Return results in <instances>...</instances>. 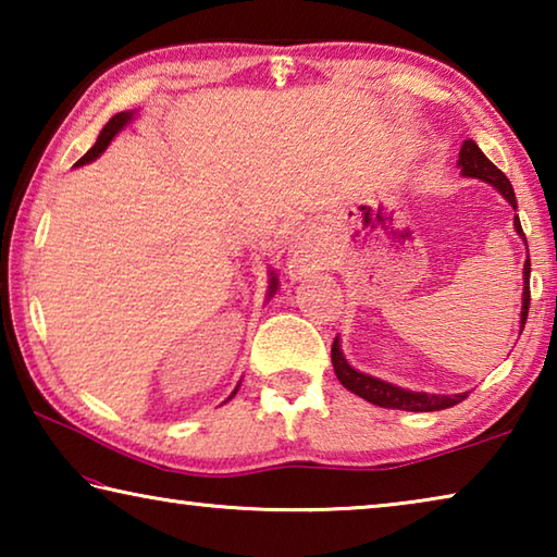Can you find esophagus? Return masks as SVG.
Masks as SVG:
<instances>
[{
	"label": "esophagus",
	"instance_id": "obj_1",
	"mask_svg": "<svg viewBox=\"0 0 557 557\" xmlns=\"http://www.w3.org/2000/svg\"><path fill=\"white\" fill-rule=\"evenodd\" d=\"M322 258V240L314 225H301L289 245V260L297 270L314 268Z\"/></svg>",
	"mask_w": 557,
	"mask_h": 557
}]
</instances>
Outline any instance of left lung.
<instances>
[{"label": "left lung", "instance_id": "left-lung-1", "mask_svg": "<svg viewBox=\"0 0 557 557\" xmlns=\"http://www.w3.org/2000/svg\"><path fill=\"white\" fill-rule=\"evenodd\" d=\"M457 166L461 169V176L479 178V182L494 186L496 191L502 194L508 203H511L513 211L518 209L511 182H508L502 169H496L492 162H488L486 154L482 152V149H479L474 139H465V145H461V149H459ZM513 228L525 243V235H523L518 215H513ZM528 305H531V258H525V262H523V299H521V322H518V324H521V329H518V332H523V326H525ZM332 363H334V373H336L338 383H342L346 391H351L354 395H358V398L379 405V408L408 410V412H435V410L451 408V405L461 403L469 395V393L437 395V393L408 391V388H400V385H393L388 381L375 379V375L356 371L354 366L346 361L338 336L334 338V344H332Z\"/></svg>", "mask_w": 557, "mask_h": 557}]
</instances>
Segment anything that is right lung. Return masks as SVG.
I'll list each match as a JSON object with an SVG mask.
<instances>
[{
  "instance_id": "1",
  "label": "right lung",
  "mask_w": 557,
  "mask_h": 557,
  "mask_svg": "<svg viewBox=\"0 0 557 557\" xmlns=\"http://www.w3.org/2000/svg\"><path fill=\"white\" fill-rule=\"evenodd\" d=\"M135 117H137V110H125V112H117V115H112V117L108 120V125L102 127V132H100V135H98V143L92 145V147L88 149V152L83 154V157L78 159V162H75L73 166H83V164H90V162H96V159H98L102 152H106V149H108V145L112 143V139H115V137L120 135V132L125 129V127L129 125V122L135 120ZM277 285H280V282H277V277H275V272L270 270V282H268V299H270L272 295H275V292H277ZM238 388H240V383L235 385L233 395L238 393ZM233 395H231V398H233Z\"/></svg>"
}]
</instances>
